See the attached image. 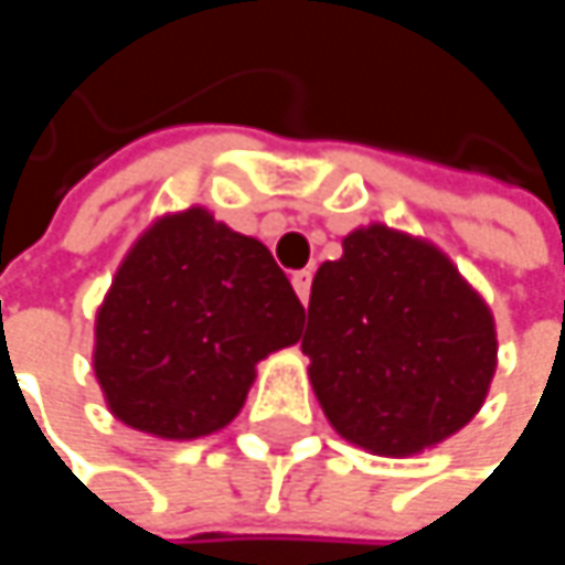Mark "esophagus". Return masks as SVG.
Segmentation results:
<instances>
[{"instance_id": "34e87169", "label": "esophagus", "mask_w": 565, "mask_h": 565, "mask_svg": "<svg viewBox=\"0 0 565 565\" xmlns=\"http://www.w3.org/2000/svg\"><path fill=\"white\" fill-rule=\"evenodd\" d=\"M310 281H313V275H310V271H294V278H290L294 290H297V297H300L303 303L310 300Z\"/></svg>"}]
</instances>
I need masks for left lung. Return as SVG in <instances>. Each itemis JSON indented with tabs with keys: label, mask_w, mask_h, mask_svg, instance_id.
<instances>
[{
	"label": "left lung",
	"mask_w": 565,
	"mask_h": 565,
	"mask_svg": "<svg viewBox=\"0 0 565 565\" xmlns=\"http://www.w3.org/2000/svg\"><path fill=\"white\" fill-rule=\"evenodd\" d=\"M300 350L330 425L386 458L461 431L498 370L484 297L431 242L380 222L317 268Z\"/></svg>",
	"instance_id": "8db88e82"
}]
</instances>
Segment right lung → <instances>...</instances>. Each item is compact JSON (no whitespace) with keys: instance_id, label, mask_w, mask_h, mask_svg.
<instances>
[{"instance_id":"add662e5","label":"right lung","mask_w":565,"mask_h":565,"mask_svg":"<svg viewBox=\"0 0 565 565\" xmlns=\"http://www.w3.org/2000/svg\"><path fill=\"white\" fill-rule=\"evenodd\" d=\"M300 317L271 252L192 205L120 262L97 307L94 376L124 425L192 441L242 412L255 366L300 340Z\"/></svg>"}]
</instances>
